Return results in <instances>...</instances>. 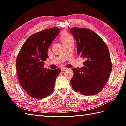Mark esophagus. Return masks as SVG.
Segmentation results:
<instances>
[{"label": "esophagus", "mask_w": 126, "mask_h": 126, "mask_svg": "<svg viewBox=\"0 0 126 126\" xmlns=\"http://www.w3.org/2000/svg\"><path fill=\"white\" fill-rule=\"evenodd\" d=\"M67 69H68V68H66V67H62L61 68V71H65V70H67Z\"/></svg>", "instance_id": "34e87169"}]
</instances>
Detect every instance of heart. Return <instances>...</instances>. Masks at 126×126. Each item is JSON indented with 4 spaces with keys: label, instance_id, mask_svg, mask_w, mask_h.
<instances>
[{
    "label": "heart",
    "instance_id": "heart-1",
    "mask_svg": "<svg viewBox=\"0 0 126 126\" xmlns=\"http://www.w3.org/2000/svg\"><path fill=\"white\" fill-rule=\"evenodd\" d=\"M61 39L63 43L72 39V38L66 32H62L61 34Z\"/></svg>",
    "mask_w": 126,
    "mask_h": 126
}]
</instances>
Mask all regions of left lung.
Listing matches in <instances>:
<instances>
[{"mask_svg": "<svg viewBox=\"0 0 126 126\" xmlns=\"http://www.w3.org/2000/svg\"><path fill=\"white\" fill-rule=\"evenodd\" d=\"M70 32L76 41L78 55L86 59L83 67L72 69V88L84 95L96 94L105 86L111 73L109 50L103 39L90 29L74 27Z\"/></svg>", "mask_w": 126, "mask_h": 126, "instance_id": "obj_1", "label": "left lung"}]
</instances>
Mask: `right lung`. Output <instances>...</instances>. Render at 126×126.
Instances as JSON below:
<instances>
[{"instance_id":"add662e5","label":"right lung","mask_w":126,"mask_h":126,"mask_svg":"<svg viewBox=\"0 0 126 126\" xmlns=\"http://www.w3.org/2000/svg\"><path fill=\"white\" fill-rule=\"evenodd\" d=\"M57 27L45 29L28 38L16 60V68L21 86L29 96L42 99L53 92L55 79L61 69L44 68L48 58V49L59 34Z\"/></svg>"}]
</instances>
